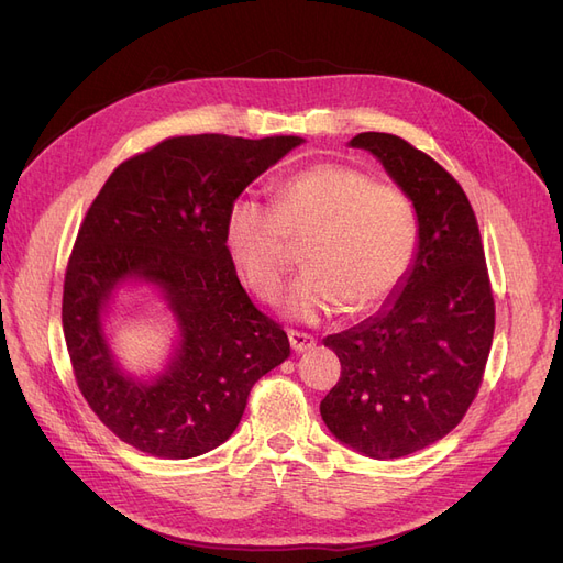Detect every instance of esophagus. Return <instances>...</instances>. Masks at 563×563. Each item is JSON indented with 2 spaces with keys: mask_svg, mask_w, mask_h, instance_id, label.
Returning a JSON list of instances; mask_svg holds the SVG:
<instances>
[{
  "mask_svg": "<svg viewBox=\"0 0 563 563\" xmlns=\"http://www.w3.org/2000/svg\"><path fill=\"white\" fill-rule=\"evenodd\" d=\"M288 343H291L294 352L300 354V352H308L317 345V340L310 335V333H300V331H288Z\"/></svg>",
  "mask_w": 563,
  "mask_h": 563,
  "instance_id": "obj_1",
  "label": "esophagus"
}]
</instances>
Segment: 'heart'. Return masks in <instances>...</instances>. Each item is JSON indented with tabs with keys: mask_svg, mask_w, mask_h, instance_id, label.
Segmentation results:
<instances>
[{
	"mask_svg": "<svg viewBox=\"0 0 563 563\" xmlns=\"http://www.w3.org/2000/svg\"><path fill=\"white\" fill-rule=\"evenodd\" d=\"M291 242H308V269L294 282L284 310L319 321L345 308H380L411 269L418 225L397 187L345 164H314L277 187L275 207L240 197L225 216L228 251L263 300L282 291L294 265Z\"/></svg>",
	"mask_w": 563,
	"mask_h": 563,
	"instance_id": "heart-1",
	"label": "heart"
}]
</instances>
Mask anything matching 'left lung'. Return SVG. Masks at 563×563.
<instances>
[{
  "label": "left lung",
  "instance_id": "left-lung-1",
  "mask_svg": "<svg viewBox=\"0 0 563 563\" xmlns=\"http://www.w3.org/2000/svg\"><path fill=\"white\" fill-rule=\"evenodd\" d=\"M350 147L371 152L411 199L418 246L378 314L323 338L343 371L319 411L340 444L395 460L444 439L467 413L496 305L479 225L446 168L391 133H360Z\"/></svg>",
  "mask_w": 563,
  "mask_h": 563
}]
</instances>
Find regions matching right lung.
<instances>
[{"instance_id": "add662e5", "label": "right lung", "mask_w": 563, "mask_h": 563, "mask_svg": "<svg viewBox=\"0 0 563 563\" xmlns=\"http://www.w3.org/2000/svg\"><path fill=\"white\" fill-rule=\"evenodd\" d=\"M300 143L178 135L119 164L93 199L65 272L63 333L84 399L129 446L168 460L213 451L240 424L255 380L291 354L236 277L225 216ZM129 285L155 287L177 321L173 356L147 379L121 368L104 333Z\"/></svg>"}]
</instances>
